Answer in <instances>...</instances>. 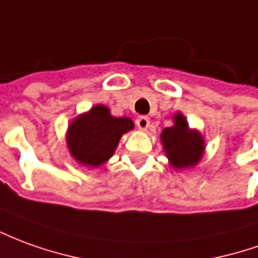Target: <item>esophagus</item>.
Returning a JSON list of instances; mask_svg holds the SVG:
<instances>
[{"label":"esophagus","instance_id":"1","mask_svg":"<svg viewBox=\"0 0 258 258\" xmlns=\"http://www.w3.org/2000/svg\"><path fill=\"white\" fill-rule=\"evenodd\" d=\"M137 127L140 130H147L149 127V118L147 116H141L137 118Z\"/></svg>","mask_w":258,"mask_h":258}]
</instances>
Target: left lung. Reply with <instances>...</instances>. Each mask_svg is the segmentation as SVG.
Returning a JSON list of instances; mask_svg holds the SVG:
<instances>
[{"mask_svg":"<svg viewBox=\"0 0 258 258\" xmlns=\"http://www.w3.org/2000/svg\"><path fill=\"white\" fill-rule=\"evenodd\" d=\"M174 125L160 134V141L167 159L174 169L181 170L197 165L204 155V138L197 130H191L181 113L173 116Z\"/></svg>","mask_w":258,"mask_h":258,"instance_id":"8db88e82","label":"left lung"}]
</instances>
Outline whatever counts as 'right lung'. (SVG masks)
I'll list each match as a JSON object with an SVG mask.
<instances>
[{"label": "right lung", "mask_w": 258, "mask_h": 258, "mask_svg": "<svg viewBox=\"0 0 258 258\" xmlns=\"http://www.w3.org/2000/svg\"><path fill=\"white\" fill-rule=\"evenodd\" d=\"M133 128L128 117H113L106 106L96 104L70 124L68 149L79 163L99 167L113 156L121 135Z\"/></svg>", "instance_id": "add662e5"}]
</instances>
